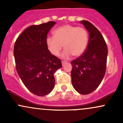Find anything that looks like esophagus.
<instances>
[{
    "instance_id": "34e87169",
    "label": "esophagus",
    "mask_w": 123,
    "mask_h": 123,
    "mask_svg": "<svg viewBox=\"0 0 123 123\" xmlns=\"http://www.w3.org/2000/svg\"><path fill=\"white\" fill-rule=\"evenodd\" d=\"M62 66H64L66 64L67 62H62Z\"/></svg>"
}]
</instances>
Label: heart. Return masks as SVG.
<instances>
[{
	"label": "heart",
	"mask_w": 123,
	"mask_h": 123,
	"mask_svg": "<svg viewBox=\"0 0 123 123\" xmlns=\"http://www.w3.org/2000/svg\"><path fill=\"white\" fill-rule=\"evenodd\" d=\"M53 35L46 38V45L54 56L59 55L63 45L65 50L60 57L64 59H69L73 55L80 56L86 50L88 33L83 27L65 25L55 29Z\"/></svg>",
	"instance_id": "1"
}]
</instances>
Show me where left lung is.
<instances>
[{
	"mask_svg": "<svg viewBox=\"0 0 123 123\" xmlns=\"http://www.w3.org/2000/svg\"><path fill=\"white\" fill-rule=\"evenodd\" d=\"M80 23L89 34L87 47L85 52L71 62L73 87L81 94L94 91L102 81L106 70L108 50L103 37L99 30L87 20Z\"/></svg>",
	"mask_w": 123,
	"mask_h": 123,
	"instance_id": "1",
	"label": "left lung"
}]
</instances>
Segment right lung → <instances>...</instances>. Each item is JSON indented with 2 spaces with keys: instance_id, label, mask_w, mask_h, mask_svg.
Segmentation results:
<instances>
[{
  "instance_id": "right-lung-1",
  "label": "right lung",
  "mask_w": 123,
  "mask_h": 123,
  "mask_svg": "<svg viewBox=\"0 0 123 123\" xmlns=\"http://www.w3.org/2000/svg\"><path fill=\"white\" fill-rule=\"evenodd\" d=\"M56 24L49 22L27 27L14 46L16 68L26 88L38 96L50 93L55 84L54 74L62 67L61 60L49 51L46 38Z\"/></svg>"
}]
</instances>
